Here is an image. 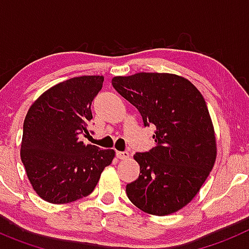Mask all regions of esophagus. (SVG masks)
<instances>
[{
    "label": "esophagus",
    "instance_id": "esophagus-1",
    "mask_svg": "<svg viewBox=\"0 0 249 249\" xmlns=\"http://www.w3.org/2000/svg\"><path fill=\"white\" fill-rule=\"evenodd\" d=\"M116 156H117V158L118 160H127V158H129V153L128 152H121V151H118L117 153H116Z\"/></svg>",
    "mask_w": 249,
    "mask_h": 249
}]
</instances>
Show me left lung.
<instances>
[{"mask_svg": "<svg viewBox=\"0 0 249 249\" xmlns=\"http://www.w3.org/2000/svg\"><path fill=\"white\" fill-rule=\"evenodd\" d=\"M114 89L153 124L156 146L137 152L140 176L126 186L129 201L153 215L190 203L212 171L217 156L213 123L201 92L184 77L140 72L112 78Z\"/></svg>", "mask_w": 249, "mask_h": 249, "instance_id": "8db88e82", "label": "left lung"}]
</instances>
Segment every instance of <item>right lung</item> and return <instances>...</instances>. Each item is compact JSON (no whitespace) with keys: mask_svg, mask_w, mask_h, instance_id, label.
Wrapping results in <instances>:
<instances>
[{"mask_svg":"<svg viewBox=\"0 0 249 249\" xmlns=\"http://www.w3.org/2000/svg\"><path fill=\"white\" fill-rule=\"evenodd\" d=\"M103 76L73 77L43 92L23 122L21 160L35 192L50 203H70L92 193L113 149L85 144L91 105Z\"/></svg>","mask_w":249,"mask_h":249,"instance_id":"1","label":"right lung"}]
</instances>
